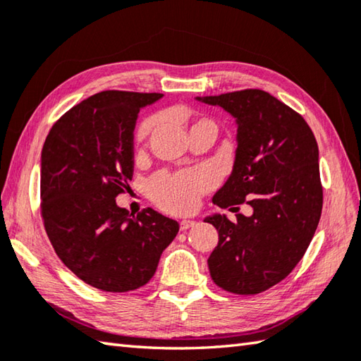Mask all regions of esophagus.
I'll return each instance as SVG.
<instances>
[{
  "mask_svg": "<svg viewBox=\"0 0 361 361\" xmlns=\"http://www.w3.org/2000/svg\"><path fill=\"white\" fill-rule=\"evenodd\" d=\"M194 225H195L194 221H181V222H180V230L185 231V230H188V228H190V227H194Z\"/></svg>",
  "mask_w": 361,
  "mask_h": 361,
  "instance_id": "1",
  "label": "esophagus"
}]
</instances>
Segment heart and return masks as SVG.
I'll return each mask as SVG.
<instances>
[{
  "label": "heart",
  "instance_id": "b5f03b06",
  "mask_svg": "<svg viewBox=\"0 0 361 361\" xmlns=\"http://www.w3.org/2000/svg\"><path fill=\"white\" fill-rule=\"evenodd\" d=\"M158 122L157 117L142 120L134 133V142H144L157 128ZM200 128H213L217 133V123L211 117H197L190 125V131ZM214 183V175L208 169L183 171L172 175L161 173L148 183V192L159 208L173 214H183L195 209L200 197L207 194Z\"/></svg>",
  "mask_w": 361,
  "mask_h": 361
}]
</instances>
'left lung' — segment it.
I'll use <instances>...</instances> for the list:
<instances>
[{"label":"left lung","instance_id":"left-lung-1","mask_svg":"<svg viewBox=\"0 0 361 361\" xmlns=\"http://www.w3.org/2000/svg\"><path fill=\"white\" fill-rule=\"evenodd\" d=\"M202 100V98H199ZM238 122V150L228 181L214 195L221 208L247 203L236 222L216 214L219 243L208 258L214 283L253 295L286 279L305 255L322 211L319 150L299 112L259 89L204 97Z\"/></svg>","mask_w":361,"mask_h":361}]
</instances>
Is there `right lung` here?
I'll list each match as a JSON object with an SVG mask.
<instances>
[{
    "label": "right lung",
    "mask_w": 361,
    "mask_h": 361,
    "mask_svg": "<svg viewBox=\"0 0 361 361\" xmlns=\"http://www.w3.org/2000/svg\"><path fill=\"white\" fill-rule=\"evenodd\" d=\"M162 94L103 90L51 126L42 148L40 216L56 255L106 293L150 281L178 224L152 208L130 214L116 197L133 178L137 112Z\"/></svg>",
    "instance_id": "obj_1"
}]
</instances>
